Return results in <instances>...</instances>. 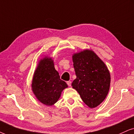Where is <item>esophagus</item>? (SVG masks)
Masks as SVG:
<instances>
[{
	"label": "esophagus",
	"mask_w": 134,
	"mask_h": 134,
	"mask_svg": "<svg viewBox=\"0 0 134 134\" xmlns=\"http://www.w3.org/2000/svg\"><path fill=\"white\" fill-rule=\"evenodd\" d=\"M67 85H68L69 86H71V81H67Z\"/></svg>",
	"instance_id": "34e87169"
}]
</instances>
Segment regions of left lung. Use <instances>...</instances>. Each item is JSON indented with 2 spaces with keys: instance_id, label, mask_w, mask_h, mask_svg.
<instances>
[{
  "instance_id": "8db88e82",
  "label": "left lung",
  "mask_w": 134,
  "mask_h": 134,
  "mask_svg": "<svg viewBox=\"0 0 134 134\" xmlns=\"http://www.w3.org/2000/svg\"><path fill=\"white\" fill-rule=\"evenodd\" d=\"M72 62L76 75L72 88L87 106H98L105 99L110 87V76L106 65L90 49L74 54Z\"/></svg>"
}]
</instances>
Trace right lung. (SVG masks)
I'll use <instances>...</instances> for the list:
<instances>
[{
  "instance_id": "right-lung-1",
  "label": "right lung",
  "mask_w": 134,
  "mask_h": 134,
  "mask_svg": "<svg viewBox=\"0 0 134 134\" xmlns=\"http://www.w3.org/2000/svg\"><path fill=\"white\" fill-rule=\"evenodd\" d=\"M67 84L62 81L55 70L52 58L45 57L38 63L33 77L32 91L44 105H52L58 101Z\"/></svg>"
}]
</instances>
